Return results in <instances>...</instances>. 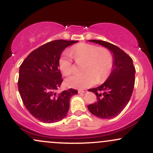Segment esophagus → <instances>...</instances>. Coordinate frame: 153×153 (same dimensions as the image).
Here are the masks:
<instances>
[{
	"instance_id": "1",
	"label": "esophagus",
	"mask_w": 153,
	"mask_h": 153,
	"mask_svg": "<svg viewBox=\"0 0 153 153\" xmlns=\"http://www.w3.org/2000/svg\"><path fill=\"white\" fill-rule=\"evenodd\" d=\"M86 90H81V89H79L78 90V94H81V93H85L86 92Z\"/></svg>"
}]
</instances>
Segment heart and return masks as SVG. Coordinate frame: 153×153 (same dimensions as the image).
<instances>
[{"label": "heart", "mask_w": 153, "mask_h": 153, "mask_svg": "<svg viewBox=\"0 0 153 153\" xmlns=\"http://www.w3.org/2000/svg\"><path fill=\"white\" fill-rule=\"evenodd\" d=\"M72 57L77 62L85 64L82 75H74L65 80L67 86L75 88H85L103 81L108 75L114 66V57L111 52L106 48L91 44H80L71 51ZM59 68L64 75H71L73 70V61L70 54H63L59 59Z\"/></svg>", "instance_id": "b5f03b06"}]
</instances>
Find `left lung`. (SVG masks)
Here are the masks:
<instances>
[{
  "label": "left lung",
  "mask_w": 153,
  "mask_h": 153,
  "mask_svg": "<svg viewBox=\"0 0 153 153\" xmlns=\"http://www.w3.org/2000/svg\"><path fill=\"white\" fill-rule=\"evenodd\" d=\"M110 50L114 54L113 71L106 81L96 88L89 89L97 97L96 103L88 108L101 119H111L119 115L129 103L135 81V68L132 59L116 45L101 40L91 39Z\"/></svg>",
  "instance_id": "8db88e82"
}]
</instances>
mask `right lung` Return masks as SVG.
<instances>
[{
    "mask_svg": "<svg viewBox=\"0 0 153 153\" xmlns=\"http://www.w3.org/2000/svg\"><path fill=\"white\" fill-rule=\"evenodd\" d=\"M78 41L57 39L31 52L19 68L18 88L26 109L45 123H54L66 117L70 99L78 91L70 88L57 94L62 82L59 59L67 47Z\"/></svg>",
    "mask_w": 153,
    "mask_h": 153,
    "instance_id": "add662e5",
    "label": "right lung"
}]
</instances>
